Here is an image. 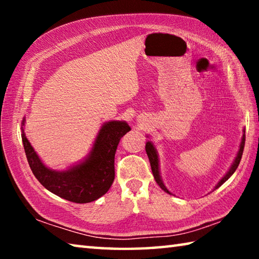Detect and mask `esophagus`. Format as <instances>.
Returning a JSON list of instances; mask_svg holds the SVG:
<instances>
[{"label":"esophagus","mask_w":259,"mask_h":259,"mask_svg":"<svg viewBox=\"0 0 259 259\" xmlns=\"http://www.w3.org/2000/svg\"><path fill=\"white\" fill-rule=\"evenodd\" d=\"M138 122H140V123H144V122H146V119H144V117H139V119H137Z\"/></svg>","instance_id":"esophagus-1"}]
</instances>
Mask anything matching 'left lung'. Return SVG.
Here are the masks:
<instances>
[{
	"label": "left lung",
	"mask_w": 259,
	"mask_h": 259,
	"mask_svg": "<svg viewBox=\"0 0 259 259\" xmlns=\"http://www.w3.org/2000/svg\"><path fill=\"white\" fill-rule=\"evenodd\" d=\"M148 138L150 136H146ZM244 140H245V129L243 128V135H242V138H241V143H240V146H239V151L236 153V155L234 157L233 162H232V164L230 165L229 170H227L226 174L224 175L221 178V181H219L216 185L213 187V191L217 190L219 186H222L223 184H224L227 179H229L232 175L235 172L236 168H238V165L241 161V157H242V153H243V148H244ZM145 150L147 153V156H148V160H150V163H151V168H152V172H153V176H154L155 182L157 183V185H159L162 190H163L165 193H168V194H171L172 193L170 192L166 186L164 185L163 181H162V176H161V171H160V159H159V153H157L156 147L154 146V144L151 140H147L146 142V146H145Z\"/></svg>",
	"instance_id": "1"
}]
</instances>
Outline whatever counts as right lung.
<instances>
[{"mask_svg":"<svg viewBox=\"0 0 259 259\" xmlns=\"http://www.w3.org/2000/svg\"><path fill=\"white\" fill-rule=\"evenodd\" d=\"M21 123L26 156L34 176L48 191L75 203H88L106 194L115 177L114 156L120 139L130 131L125 121H108L100 126L90 152L64 170L51 169L35 152Z\"/></svg>","mask_w":259,"mask_h":259,"instance_id":"add662e5","label":"right lung"}]
</instances>
